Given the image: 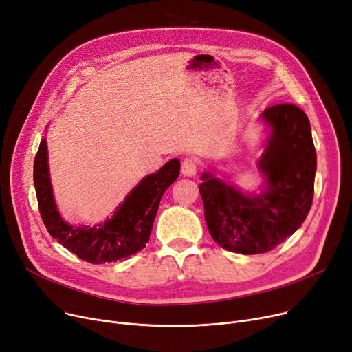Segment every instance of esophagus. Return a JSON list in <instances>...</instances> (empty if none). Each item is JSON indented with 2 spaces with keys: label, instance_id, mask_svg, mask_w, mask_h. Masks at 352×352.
Instances as JSON below:
<instances>
[{
  "label": "esophagus",
  "instance_id": "obj_1",
  "mask_svg": "<svg viewBox=\"0 0 352 352\" xmlns=\"http://www.w3.org/2000/svg\"><path fill=\"white\" fill-rule=\"evenodd\" d=\"M198 170V161L194 157L186 158L181 164V173L186 177H194Z\"/></svg>",
  "mask_w": 352,
  "mask_h": 352
}]
</instances>
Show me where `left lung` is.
Segmentation results:
<instances>
[{"label":"left lung","mask_w":352,"mask_h":352,"mask_svg":"<svg viewBox=\"0 0 352 352\" xmlns=\"http://www.w3.org/2000/svg\"><path fill=\"white\" fill-rule=\"evenodd\" d=\"M270 128L256 162L264 177L260 192H244L211 171L201 175L199 194L214 241L238 254L271 251L297 231L314 198L317 153L307 114L292 104L274 105L261 114Z\"/></svg>","instance_id":"8db88e82"}]
</instances>
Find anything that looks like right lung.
<instances>
[{
    "instance_id": "add662e5",
    "label": "right lung",
    "mask_w": 352,
    "mask_h": 352,
    "mask_svg": "<svg viewBox=\"0 0 352 352\" xmlns=\"http://www.w3.org/2000/svg\"><path fill=\"white\" fill-rule=\"evenodd\" d=\"M179 175L177 158L157 173L144 177L120 204L114 215L96 226H71L55 204L48 168L47 140L40 142L34 160V186L44 226L50 235L68 251L91 264L128 260L145 248L162 194Z\"/></svg>"
}]
</instances>
